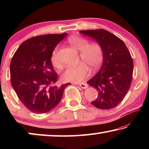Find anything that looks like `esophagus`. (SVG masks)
Listing matches in <instances>:
<instances>
[{"label": "esophagus", "mask_w": 149, "mask_h": 149, "mask_svg": "<svg viewBox=\"0 0 149 149\" xmlns=\"http://www.w3.org/2000/svg\"><path fill=\"white\" fill-rule=\"evenodd\" d=\"M79 86L83 89H86L88 87V84H85V83H81V84H79Z\"/></svg>", "instance_id": "34e87169"}]
</instances>
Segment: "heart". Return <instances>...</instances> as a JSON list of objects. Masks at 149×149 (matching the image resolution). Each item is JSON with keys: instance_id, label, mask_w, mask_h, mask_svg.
<instances>
[{"instance_id": "1", "label": "heart", "mask_w": 149, "mask_h": 149, "mask_svg": "<svg viewBox=\"0 0 149 149\" xmlns=\"http://www.w3.org/2000/svg\"><path fill=\"white\" fill-rule=\"evenodd\" d=\"M68 41L74 49L80 50V58L91 69H97L102 64L104 60V50L99 42L89 43L87 39L79 35L69 37ZM58 48L56 47L52 52L51 62L54 66L59 68L60 62L58 58ZM85 63L81 62L76 65L67 66L62 75V79L65 81L76 83L84 80L89 74V69Z\"/></svg>"}]
</instances>
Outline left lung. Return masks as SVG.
Masks as SVG:
<instances>
[{"mask_svg":"<svg viewBox=\"0 0 149 149\" xmlns=\"http://www.w3.org/2000/svg\"><path fill=\"white\" fill-rule=\"evenodd\" d=\"M80 33L95 39L104 50L101 68L87 82L98 91L92 104L102 110L112 109L122 101L132 84V56L122 40L107 30H82Z\"/></svg>","mask_w":149,"mask_h":149,"instance_id":"left-lung-1","label":"left lung"}]
</instances>
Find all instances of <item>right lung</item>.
Instances as JSON below:
<instances>
[{
  "label": "right lung",
  "mask_w": 149,
  "mask_h": 149,
  "mask_svg": "<svg viewBox=\"0 0 149 149\" xmlns=\"http://www.w3.org/2000/svg\"><path fill=\"white\" fill-rule=\"evenodd\" d=\"M67 33L31 37L22 42L10 65V81L17 97L29 110L43 114L52 110L62 99L65 88L57 86L58 74L51 64V55Z\"/></svg>",
  "instance_id": "obj_1"
}]
</instances>
